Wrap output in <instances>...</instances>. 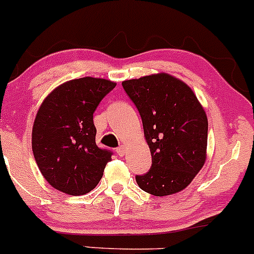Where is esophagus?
<instances>
[{
	"label": "esophagus",
	"mask_w": 254,
	"mask_h": 254,
	"mask_svg": "<svg viewBox=\"0 0 254 254\" xmlns=\"http://www.w3.org/2000/svg\"><path fill=\"white\" fill-rule=\"evenodd\" d=\"M116 151H117V154H119L120 156H124L125 154H126V151H127V148L125 145H120L119 148L116 149Z\"/></svg>",
	"instance_id": "1"
}]
</instances>
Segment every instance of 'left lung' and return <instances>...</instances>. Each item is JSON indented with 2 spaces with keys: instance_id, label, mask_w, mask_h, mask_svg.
<instances>
[{
  "instance_id": "left-lung-1",
  "label": "left lung",
  "mask_w": 254,
  "mask_h": 254,
  "mask_svg": "<svg viewBox=\"0 0 254 254\" xmlns=\"http://www.w3.org/2000/svg\"><path fill=\"white\" fill-rule=\"evenodd\" d=\"M139 111L151 167L135 176L146 193L164 197L181 192L206 159L208 119L193 90L167 73L122 82Z\"/></svg>"
}]
</instances>
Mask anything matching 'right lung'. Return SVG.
I'll return each mask as SVG.
<instances>
[{"mask_svg": "<svg viewBox=\"0 0 254 254\" xmlns=\"http://www.w3.org/2000/svg\"><path fill=\"white\" fill-rule=\"evenodd\" d=\"M116 83L84 77L55 88L38 110L31 148L39 170L55 190L82 195L96 187L112 153L95 143L93 114Z\"/></svg>", "mask_w": 254, "mask_h": 254, "instance_id": "add662e5", "label": "right lung"}]
</instances>
